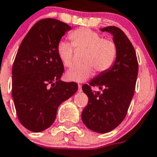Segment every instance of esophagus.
<instances>
[{
	"mask_svg": "<svg viewBox=\"0 0 157 157\" xmlns=\"http://www.w3.org/2000/svg\"><path fill=\"white\" fill-rule=\"evenodd\" d=\"M78 91H79V92H81V91H82L81 84H78Z\"/></svg>",
	"mask_w": 157,
	"mask_h": 157,
	"instance_id": "1",
	"label": "esophagus"
}]
</instances>
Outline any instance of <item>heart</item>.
<instances>
[{
	"label": "heart",
	"mask_w": 157,
	"mask_h": 157,
	"mask_svg": "<svg viewBox=\"0 0 157 157\" xmlns=\"http://www.w3.org/2000/svg\"><path fill=\"white\" fill-rule=\"evenodd\" d=\"M71 43L60 40L57 44V52L63 66L70 67L73 62L74 48L85 50L83 61L84 63L73 66L67 71V80L83 82L94 74V69L103 73L112 67L117 55V48L114 41L103 38L100 33L86 27L79 28L69 35Z\"/></svg>",
	"instance_id": "obj_1"
}]
</instances>
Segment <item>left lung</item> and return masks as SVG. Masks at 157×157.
<instances>
[{
  "label": "left lung",
  "instance_id": "obj_1",
  "mask_svg": "<svg viewBox=\"0 0 157 157\" xmlns=\"http://www.w3.org/2000/svg\"><path fill=\"white\" fill-rule=\"evenodd\" d=\"M113 35L117 48L115 63L110 69L100 73L82 86L88 103L82 112L83 124L90 130L105 133L114 130L127 115L134 95L138 74V61L131 42L123 30L114 26L100 29ZM98 86L103 93L94 92L91 86Z\"/></svg>",
  "mask_w": 157,
  "mask_h": 157
}]
</instances>
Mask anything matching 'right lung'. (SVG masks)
<instances>
[{
	"mask_svg": "<svg viewBox=\"0 0 157 157\" xmlns=\"http://www.w3.org/2000/svg\"><path fill=\"white\" fill-rule=\"evenodd\" d=\"M71 26L46 18L31 27L19 47L12 67V97L21 124L32 132L52 125L60 103L78 89L60 80L64 71L57 44Z\"/></svg>",
	"mask_w": 157,
	"mask_h": 157,
	"instance_id": "1",
	"label": "right lung"
}]
</instances>
